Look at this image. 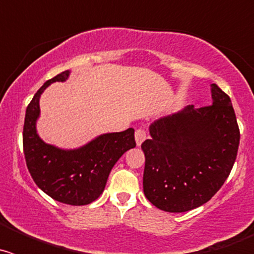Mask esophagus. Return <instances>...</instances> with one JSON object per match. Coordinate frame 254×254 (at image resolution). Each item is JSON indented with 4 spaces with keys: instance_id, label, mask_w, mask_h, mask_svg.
<instances>
[{
    "instance_id": "34e87169",
    "label": "esophagus",
    "mask_w": 254,
    "mask_h": 254,
    "mask_svg": "<svg viewBox=\"0 0 254 254\" xmlns=\"http://www.w3.org/2000/svg\"><path fill=\"white\" fill-rule=\"evenodd\" d=\"M146 137H147L146 129L142 128V127L136 129V132H134V138H136V143H137V145H141L143 141L146 140Z\"/></svg>"
}]
</instances>
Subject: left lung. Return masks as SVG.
<instances>
[{"instance_id": "left-lung-1", "label": "left lung", "mask_w": 254, "mask_h": 254, "mask_svg": "<svg viewBox=\"0 0 254 254\" xmlns=\"http://www.w3.org/2000/svg\"><path fill=\"white\" fill-rule=\"evenodd\" d=\"M212 104L155 121L145 140L143 193L168 212L203 205L224 185L237 159L241 132L232 100L211 85Z\"/></svg>"}]
</instances>
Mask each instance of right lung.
Wrapping results in <instances>:
<instances>
[{
  "label": "right lung",
  "instance_id": "add662e5",
  "mask_svg": "<svg viewBox=\"0 0 254 254\" xmlns=\"http://www.w3.org/2000/svg\"><path fill=\"white\" fill-rule=\"evenodd\" d=\"M68 71L48 80L26 108L22 146L26 167L38 187L48 196L67 205L91 203L102 194L114 164L127 150L136 146L134 129L102 134L77 150H60L40 140L35 129L39 98L55 81H64Z\"/></svg>",
  "mask_w": 254,
  "mask_h": 254
}]
</instances>
